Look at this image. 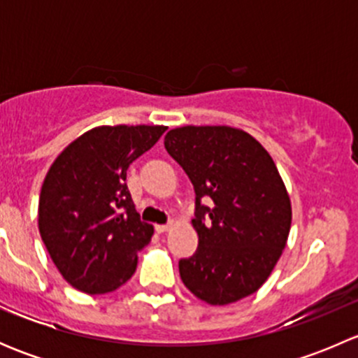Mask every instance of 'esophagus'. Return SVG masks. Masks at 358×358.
I'll list each match as a JSON object with an SVG mask.
<instances>
[{"mask_svg":"<svg viewBox=\"0 0 358 358\" xmlns=\"http://www.w3.org/2000/svg\"><path fill=\"white\" fill-rule=\"evenodd\" d=\"M171 223H168V225H157V232L159 234H164V232H168L169 229H171Z\"/></svg>","mask_w":358,"mask_h":358,"instance_id":"esophagus-1","label":"esophagus"}]
</instances>
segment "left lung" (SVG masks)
Returning <instances> with one entry per match:
<instances>
[{"label":"left lung","mask_w":358,"mask_h":358,"mask_svg":"<svg viewBox=\"0 0 358 358\" xmlns=\"http://www.w3.org/2000/svg\"><path fill=\"white\" fill-rule=\"evenodd\" d=\"M164 147L196 190L192 227L199 246L180 259L182 282L213 306L256 292L275 268L292 220L289 192L273 159L255 136L230 126L175 128ZM202 199H211L213 208Z\"/></svg>","instance_id":"1"}]
</instances>
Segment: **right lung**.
Returning <instances> with one entry per match:
<instances>
[{
  "instance_id": "obj_1",
  "label": "right lung",
  "mask_w": 358,
  "mask_h": 358,
  "mask_svg": "<svg viewBox=\"0 0 358 358\" xmlns=\"http://www.w3.org/2000/svg\"><path fill=\"white\" fill-rule=\"evenodd\" d=\"M166 129L96 126L72 140L50 166L39 194V234L59 272L78 291L106 294L135 273L154 227L140 220L126 171Z\"/></svg>"
}]
</instances>
